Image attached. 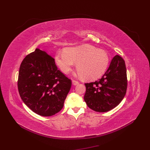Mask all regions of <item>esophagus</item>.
<instances>
[{
    "label": "esophagus",
    "mask_w": 150,
    "mask_h": 150,
    "mask_svg": "<svg viewBox=\"0 0 150 150\" xmlns=\"http://www.w3.org/2000/svg\"><path fill=\"white\" fill-rule=\"evenodd\" d=\"M72 84H73V85H77V84H79V81H75V80H73L72 81Z\"/></svg>",
    "instance_id": "obj_1"
}]
</instances>
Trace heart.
<instances>
[{"label":"heart","instance_id":"heart-1","mask_svg":"<svg viewBox=\"0 0 150 150\" xmlns=\"http://www.w3.org/2000/svg\"><path fill=\"white\" fill-rule=\"evenodd\" d=\"M109 61V56L104 50L89 44L69 47L55 55L57 64L64 73L68 74L77 64L79 75L87 80H94L103 75Z\"/></svg>","mask_w":150,"mask_h":150}]
</instances>
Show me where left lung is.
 <instances>
[{
	"label": "left lung",
	"mask_w": 150,
	"mask_h": 150,
	"mask_svg": "<svg viewBox=\"0 0 150 150\" xmlns=\"http://www.w3.org/2000/svg\"><path fill=\"white\" fill-rule=\"evenodd\" d=\"M84 97L88 106L97 112H106L120 104L125 96L128 80L125 62L115 56L101 79L85 83Z\"/></svg>",
	"instance_id": "1"
}]
</instances>
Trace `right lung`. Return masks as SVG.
<instances>
[{
  "instance_id": "right-lung-1",
  "label": "right lung",
  "mask_w": 150,
  "mask_h": 150,
  "mask_svg": "<svg viewBox=\"0 0 150 150\" xmlns=\"http://www.w3.org/2000/svg\"><path fill=\"white\" fill-rule=\"evenodd\" d=\"M71 84L54 59L38 48L25 57L19 69V95L30 110L41 116H52L62 110Z\"/></svg>"
}]
</instances>
